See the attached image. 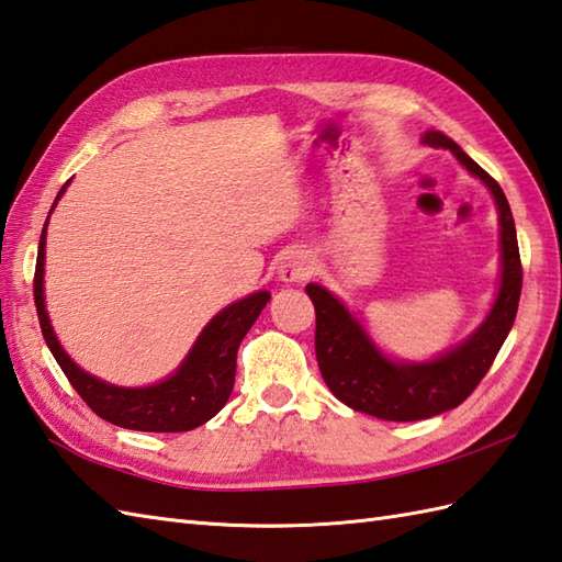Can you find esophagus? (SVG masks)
Instances as JSON below:
<instances>
[{"label":"esophagus","instance_id":"obj_1","mask_svg":"<svg viewBox=\"0 0 562 562\" xmlns=\"http://www.w3.org/2000/svg\"><path fill=\"white\" fill-rule=\"evenodd\" d=\"M313 259H310L307 252L303 249H295V252H289L279 265V279L285 283H303L310 277H313Z\"/></svg>","mask_w":562,"mask_h":562}]
</instances>
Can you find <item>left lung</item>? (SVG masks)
Wrapping results in <instances>:
<instances>
[{"label":"left lung","instance_id":"8db88e82","mask_svg":"<svg viewBox=\"0 0 562 562\" xmlns=\"http://www.w3.org/2000/svg\"><path fill=\"white\" fill-rule=\"evenodd\" d=\"M423 142L450 148L457 160L473 176L481 178L495 196L501 214L503 245V283L488 319L469 341L426 366H398L386 360L363 327L348 315V310L322 285H305L315 303V353L324 382L331 394L368 416L382 420H420L457 408L476 390L491 370L493 360L505 344L517 317L521 295V259L517 245L515 218L509 211L503 187L471 160L461 148L440 132H428Z\"/></svg>","mask_w":562,"mask_h":562}]
</instances>
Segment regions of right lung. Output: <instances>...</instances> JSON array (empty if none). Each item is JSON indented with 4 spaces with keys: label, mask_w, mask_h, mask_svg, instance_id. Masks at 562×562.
I'll use <instances>...</instances> for the list:
<instances>
[{
    "label": "right lung",
    "mask_w": 562,
    "mask_h": 562,
    "mask_svg": "<svg viewBox=\"0 0 562 562\" xmlns=\"http://www.w3.org/2000/svg\"><path fill=\"white\" fill-rule=\"evenodd\" d=\"M69 184V182H67ZM61 187V192L67 190ZM55 199V204H57ZM53 214V209H49ZM49 218V216H47ZM45 231L47 221L37 245V261L33 277V297L37 319L45 336V344L53 351L57 366L65 372L69 384L79 392L95 416L112 423V426L144 432H184L202 426L214 418L226 406L235 382V366H238V348L249 327L257 322L261 310L269 303V293L259 291L233 303L206 324L194 348L187 356L176 375L166 382L144 386V390H124L91 378L71 363V358L61 351L55 331L49 327L43 301V261H45Z\"/></svg>",
    "instance_id": "right-lung-1"
}]
</instances>
